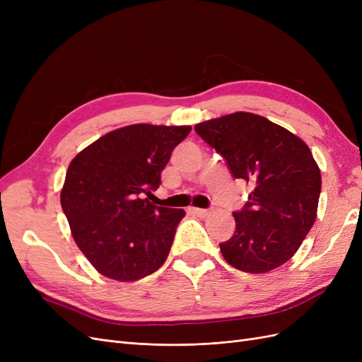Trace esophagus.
I'll return each mask as SVG.
<instances>
[{"mask_svg": "<svg viewBox=\"0 0 362 362\" xmlns=\"http://www.w3.org/2000/svg\"><path fill=\"white\" fill-rule=\"evenodd\" d=\"M192 211L196 214V216H199V217H206L208 216V210H205V208H196V206H193L192 208Z\"/></svg>", "mask_w": 362, "mask_h": 362, "instance_id": "1", "label": "esophagus"}]
</instances>
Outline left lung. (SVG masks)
<instances>
[{
	"label": "left lung",
	"mask_w": 362,
	"mask_h": 362,
	"mask_svg": "<svg viewBox=\"0 0 362 362\" xmlns=\"http://www.w3.org/2000/svg\"><path fill=\"white\" fill-rule=\"evenodd\" d=\"M237 180L252 184L249 202L234 213L235 233L221 252L228 264L266 273L287 262L317 217L320 169L308 145L259 115L235 112L194 125Z\"/></svg>",
	"instance_id": "1"
}]
</instances>
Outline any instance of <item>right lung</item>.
I'll return each mask as SVG.
<instances>
[{"label": "right lung", "mask_w": 362, "mask_h": 362, "mask_svg": "<svg viewBox=\"0 0 362 362\" xmlns=\"http://www.w3.org/2000/svg\"><path fill=\"white\" fill-rule=\"evenodd\" d=\"M190 125L134 124L110 131L71 161L60 204L76 246L101 275L133 282L166 261L184 210L157 206L151 194Z\"/></svg>", "instance_id": "1"}]
</instances>
